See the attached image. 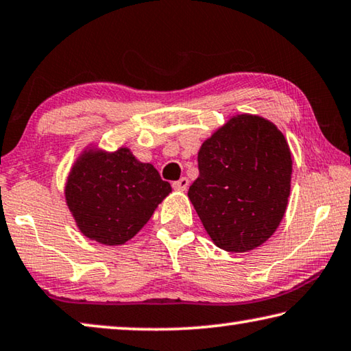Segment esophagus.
Returning a JSON list of instances; mask_svg holds the SVG:
<instances>
[{"label":"esophagus","mask_w":351,"mask_h":351,"mask_svg":"<svg viewBox=\"0 0 351 351\" xmlns=\"http://www.w3.org/2000/svg\"><path fill=\"white\" fill-rule=\"evenodd\" d=\"M171 186H173L175 190H180V192H184V190H187V187H189V180H187V178H181V180L175 181L173 184H171Z\"/></svg>","instance_id":"esophagus-1"}]
</instances>
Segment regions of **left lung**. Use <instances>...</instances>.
<instances>
[{
  "label": "left lung",
  "mask_w": 351,
  "mask_h": 351,
  "mask_svg": "<svg viewBox=\"0 0 351 351\" xmlns=\"http://www.w3.org/2000/svg\"><path fill=\"white\" fill-rule=\"evenodd\" d=\"M199 176L189 199L206 232L228 252H247L276 232L288 204L293 159L280 130L237 114L198 152Z\"/></svg>",
  "instance_id": "left-lung-1"
}]
</instances>
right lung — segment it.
I'll use <instances>...</instances> for the list:
<instances>
[{"label":"right lung","instance_id":"right-lung-1","mask_svg":"<svg viewBox=\"0 0 351 351\" xmlns=\"http://www.w3.org/2000/svg\"><path fill=\"white\" fill-rule=\"evenodd\" d=\"M171 192L152 164L128 148L85 150L69 171L64 197L80 232L106 246L123 245Z\"/></svg>","mask_w":351,"mask_h":351}]
</instances>
